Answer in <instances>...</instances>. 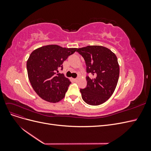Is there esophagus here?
<instances>
[{
    "label": "esophagus",
    "instance_id": "1",
    "mask_svg": "<svg viewBox=\"0 0 151 151\" xmlns=\"http://www.w3.org/2000/svg\"><path fill=\"white\" fill-rule=\"evenodd\" d=\"M73 80H74V82H77V81H78V79H74Z\"/></svg>",
    "mask_w": 151,
    "mask_h": 151
}]
</instances>
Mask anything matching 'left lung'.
Segmentation results:
<instances>
[{"mask_svg":"<svg viewBox=\"0 0 151 151\" xmlns=\"http://www.w3.org/2000/svg\"><path fill=\"white\" fill-rule=\"evenodd\" d=\"M84 59L86 72L94 77H86L87 86L81 89L82 98L93 106L101 104L111 97L119 78L120 67L117 57L110 50L98 45L77 50Z\"/></svg>","mask_w":151,"mask_h":151,"instance_id":"8db88e82","label":"left lung"}]
</instances>
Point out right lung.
<instances>
[{
    "label": "right lung",
    "mask_w": 151,
    "mask_h": 151,
    "mask_svg": "<svg viewBox=\"0 0 151 151\" xmlns=\"http://www.w3.org/2000/svg\"><path fill=\"white\" fill-rule=\"evenodd\" d=\"M76 48H63L50 45L35 50L27 61L28 78L39 96L50 103L60 101L65 97L70 81L59 70L68 56L77 52Z\"/></svg>",
    "instance_id": "right-lung-1"
}]
</instances>
